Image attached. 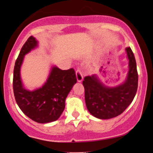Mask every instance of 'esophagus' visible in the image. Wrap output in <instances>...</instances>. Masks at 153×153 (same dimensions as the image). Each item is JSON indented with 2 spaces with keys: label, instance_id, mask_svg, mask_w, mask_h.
I'll return each instance as SVG.
<instances>
[{
  "label": "esophagus",
  "instance_id": "obj_1",
  "mask_svg": "<svg viewBox=\"0 0 153 153\" xmlns=\"http://www.w3.org/2000/svg\"><path fill=\"white\" fill-rule=\"evenodd\" d=\"M76 78H77V80L78 82H81L82 80V78H83V76H82V72L80 69H78L76 71Z\"/></svg>",
  "mask_w": 153,
  "mask_h": 153
}]
</instances>
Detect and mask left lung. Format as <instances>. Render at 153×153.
Listing matches in <instances>:
<instances>
[{"mask_svg": "<svg viewBox=\"0 0 153 153\" xmlns=\"http://www.w3.org/2000/svg\"><path fill=\"white\" fill-rule=\"evenodd\" d=\"M129 72L125 82L114 88L103 85L96 75L85 76L82 80L85 100L88 111L94 117L108 119L120 115L134 99L138 86V73L134 53L126 48Z\"/></svg>", "mask_w": 153, "mask_h": 153, "instance_id": "obj_1", "label": "left lung"}]
</instances>
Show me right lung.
<instances>
[{
  "mask_svg": "<svg viewBox=\"0 0 153 153\" xmlns=\"http://www.w3.org/2000/svg\"><path fill=\"white\" fill-rule=\"evenodd\" d=\"M37 46V41L32 36L23 45L13 70V88L15 99L24 114L34 122L49 123L60 117L65 106V99L77 79L73 68L62 71L53 67L45 85L33 91L23 87L20 68L24 55Z\"/></svg>",
  "mask_w": 153,
  "mask_h": 153,
  "instance_id": "add662e5",
  "label": "right lung"
}]
</instances>
